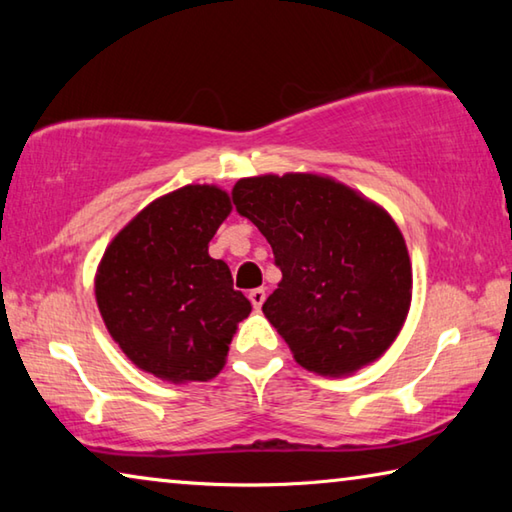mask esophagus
Returning a JSON list of instances; mask_svg holds the SVG:
<instances>
[{
    "label": "esophagus",
    "instance_id": "obj_1",
    "mask_svg": "<svg viewBox=\"0 0 512 512\" xmlns=\"http://www.w3.org/2000/svg\"><path fill=\"white\" fill-rule=\"evenodd\" d=\"M248 298H250V302H253V307L255 309H259L264 305V300H266V291L264 289H253L248 293Z\"/></svg>",
    "mask_w": 512,
    "mask_h": 512
}]
</instances>
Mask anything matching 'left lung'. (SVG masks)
Listing matches in <instances>:
<instances>
[{
  "mask_svg": "<svg viewBox=\"0 0 512 512\" xmlns=\"http://www.w3.org/2000/svg\"><path fill=\"white\" fill-rule=\"evenodd\" d=\"M232 201L273 248L282 280L262 311L302 368L352 375L391 348L413 273L384 207L318 173L241 178Z\"/></svg>",
  "mask_w": 512,
  "mask_h": 512,
  "instance_id": "1",
  "label": "left lung"
}]
</instances>
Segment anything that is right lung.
<instances>
[{
  "mask_svg": "<svg viewBox=\"0 0 512 512\" xmlns=\"http://www.w3.org/2000/svg\"><path fill=\"white\" fill-rule=\"evenodd\" d=\"M232 212L216 185H187L146 205L101 257L94 296L103 323L137 368L173 384L225 366L250 302L223 259L207 253Z\"/></svg>",
  "mask_w": 512,
  "mask_h": 512,
  "instance_id": "obj_1",
  "label": "right lung"
}]
</instances>
